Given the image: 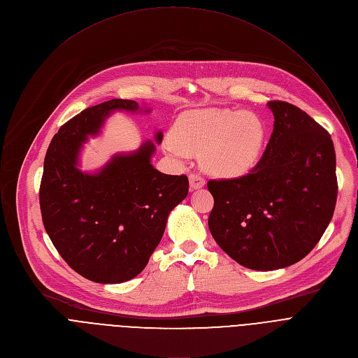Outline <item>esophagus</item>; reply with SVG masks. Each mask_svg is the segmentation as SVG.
Masks as SVG:
<instances>
[{
  "instance_id": "esophagus-1",
  "label": "esophagus",
  "mask_w": 358,
  "mask_h": 358,
  "mask_svg": "<svg viewBox=\"0 0 358 358\" xmlns=\"http://www.w3.org/2000/svg\"><path fill=\"white\" fill-rule=\"evenodd\" d=\"M203 184H206L203 177H201L199 174H189V187L192 189H198V188L203 187Z\"/></svg>"
}]
</instances>
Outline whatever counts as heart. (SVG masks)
Here are the masks:
<instances>
[{
  "instance_id": "b5f03b06",
  "label": "heart",
  "mask_w": 358,
  "mask_h": 358,
  "mask_svg": "<svg viewBox=\"0 0 358 358\" xmlns=\"http://www.w3.org/2000/svg\"><path fill=\"white\" fill-rule=\"evenodd\" d=\"M265 140L261 119L250 112L203 109L184 115L164 147L180 160L202 152V164L220 177H236L258 162Z\"/></svg>"
}]
</instances>
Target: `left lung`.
<instances>
[{
  "instance_id": "left-lung-1",
  "label": "left lung",
  "mask_w": 358,
  "mask_h": 358,
  "mask_svg": "<svg viewBox=\"0 0 358 358\" xmlns=\"http://www.w3.org/2000/svg\"><path fill=\"white\" fill-rule=\"evenodd\" d=\"M273 133L248 174L210 180V231L239 265L273 271L301 261L329 227L337 201L333 140L316 120L282 100L268 103Z\"/></svg>"
}]
</instances>
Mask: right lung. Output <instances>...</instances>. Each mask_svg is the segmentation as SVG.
Masks as SVG:
<instances>
[{
    "instance_id": "add662e5",
    "label": "right lung",
    "mask_w": 358,
    "mask_h": 358,
    "mask_svg": "<svg viewBox=\"0 0 358 358\" xmlns=\"http://www.w3.org/2000/svg\"><path fill=\"white\" fill-rule=\"evenodd\" d=\"M115 110L138 103L112 99L68 120L50 141L39 187L46 234L64 261L97 283L136 278L160 243L169 214L188 194L187 176L163 174L151 166L155 143L117 155L96 174L82 173L78 156L87 136L100 131ZM157 143L163 134L159 131Z\"/></svg>"
}]
</instances>
